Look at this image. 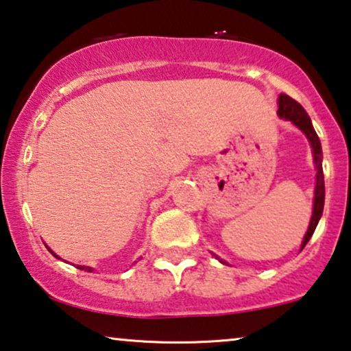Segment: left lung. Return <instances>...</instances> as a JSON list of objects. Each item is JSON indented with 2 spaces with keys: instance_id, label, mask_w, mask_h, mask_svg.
<instances>
[{
  "instance_id": "obj_1",
  "label": "left lung",
  "mask_w": 351,
  "mask_h": 351,
  "mask_svg": "<svg viewBox=\"0 0 351 351\" xmlns=\"http://www.w3.org/2000/svg\"><path fill=\"white\" fill-rule=\"evenodd\" d=\"M279 109L278 114L282 119L291 120L297 125L298 128L302 130L303 133L306 134L308 141H310L313 147V156H315V165H316V188H315V207H313V217L310 221V228H308L305 237H303L302 249L306 245V242L310 241V237L315 232L317 221H319L322 208H324V173H322V149H321V141L317 138V134L313 128L310 117H308L306 110L303 109L302 104H298L295 99H292L291 96L281 95L279 96Z\"/></svg>"
}]
</instances>
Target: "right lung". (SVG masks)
<instances>
[{"mask_svg":"<svg viewBox=\"0 0 351 351\" xmlns=\"http://www.w3.org/2000/svg\"><path fill=\"white\" fill-rule=\"evenodd\" d=\"M51 254H53V252H51ZM53 255H54V256H58V255H56V254H53ZM77 268H78V269H85V271H93L91 268H85V266H80V265H78Z\"/></svg>","mask_w":351,"mask_h":351,"instance_id":"add662e5","label":"right lung"}]
</instances>
